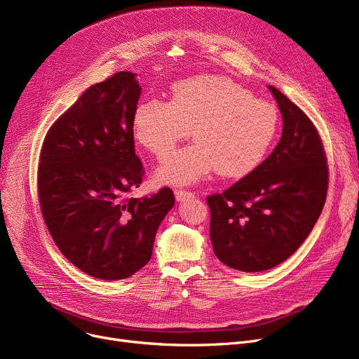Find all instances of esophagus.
Segmentation results:
<instances>
[{
	"mask_svg": "<svg viewBox=\"0 0 359 359\" xmlns=\"http://www.w3.org/2000/svg\"><path fill=\"white\" fill-rule=\"evenodd\" d=\"M175 196H176L177 202H183V201H187V199H191V198H195V195L192 192H189V191H176Z\"/></svg>",
	"mask_w": 359,
	"mask_h": 359,
	"instance_id": "obj_1",
	"label": "esophagus"
}]
</instances>
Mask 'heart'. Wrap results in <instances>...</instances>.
Returning <instances> with one entry per match:
<instances>
[{"label":"heart","mask_w":359,"mask_h":359,"mask_svg":"<svg viewBox=\"0 0 359 359\" xmlns=\"http://www.w3.org/2000/svg\"><path fill=\"white\" fill-rule=\"evenodd\" d=\"M273 104L219 75L176 83L170 102H141L132 115V132L151 154L163 158L192 128L187 145L156 170L160 183L192 184L214 170L222 177H243L262 163L278 132Z\"/></svg>","instance_id":"b5f03b06"}]
</instances>
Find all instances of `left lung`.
Masks as SVG:
<instances>
[{
  "mask_svg": "<svg viewBox=\"0 0 359 359\" xmlns=\"http://www.w3.org/2000/svg\"><path fill=\"white\" fill-rule=\"evenodd\" d=\"M268 88L284 122L280 141L252 173L206 198L214 253L243 272L287 260L309 237L327 195V160L316 126L284 93Z\"/></svg>",
  "mask_w": 359,
  "mask_h": 359,
  "instance_id": "obj_1",
  "label": "left lung"
}]
</instances>
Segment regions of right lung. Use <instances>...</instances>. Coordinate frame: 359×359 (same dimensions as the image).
<instances>
[{
    "label": "right lung",
    "instance_id": "right-lung-1",
    "mask_svg": "<svg viewBox=\"0 0 359 359\" xmlns=\"http://www.w3.org/2000/svg\"><path fill=\"white\" fill-rule=\"evenodd\" d=\"M140 96L137 74L116 72L88 87L42 145L37 192L46 227L61 253L93 278L118 280L144 268L175 206L168 187L126 198L144 175L132 132Z\"/></svg>",
    "mask_w": 359,
    "mask_h": 359
}]
</instances>
